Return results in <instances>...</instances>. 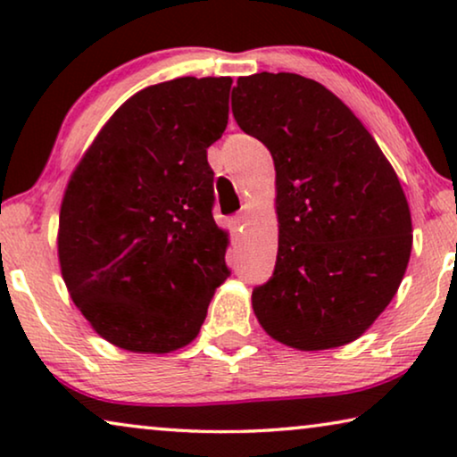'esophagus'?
<instances>
[{"label":"esophagus","mask_w":457,"mask_h":457,"mask_svg":"<svg viewBox=\"0 0 457 457\" xmlns=\"http://www.w3.org/2000/svg\"><path fill=\"white\" fill-rule=\"evenodd\" d=\"M230 227L235 230H243V227H245V214H237L230 218Z\"/></svg>","instance_id":"1"}]
</instances>
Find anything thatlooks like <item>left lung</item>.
Wrapping results in <instances>:
<instances>
[{
    "instance_id": "1",
    "label": "left lung",
    "mask_w": 457,
    "mask_h": 457,
    "mask_svg": "<svg viewBox=\"0 0 457 457\" xmlns=\"http://www.w3.org/2000/svg\"><path fill=\"white\" fill-rule=\"evenodd\" d=\"M233 116L270 149L277 170V266L252 293L253 314L283 345H347L389 305L408 268L402 183L358 116L312 79L241 77Z\"/></svg>"
}]
</instances>
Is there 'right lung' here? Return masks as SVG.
Returning <instances> with one entry per match:
<instances>
[{"label": "right lung", "mask_w": 457, "mask_h": 457, "mask_svg": "<svg viewBox=\"0 0 457 457\" xmlns=\"http://www.w3.org/2000/svg\"><path fill=\"white\" fill-rule=\"evenodd\" d=\"M230 85L228 77H183L135 93L68 180L62 278L112 345L135 353L189 345L228 277L208 147L227 129Z\"/></svg>", "instance_id": "right-lung-1"}]
</instances>
